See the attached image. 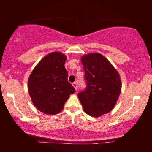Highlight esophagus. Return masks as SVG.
Masks as SVG:
<instances>
[{
  "label": "esophagus",
  "mask_w": 152,
  "mask_h": 152,
  "mask_svg": "<svg viewBox=\"0 0 152 152\" xmlns=\"http://www.w3.org/2000/svg\"><path fill=\"white\" fill-rule=\"evenodd\" d=\"M72 86L74 87V88L76 90L78 89V84H77L76 82H74V83H72Z\"/></svg>",
  "instance_id": "obj_1"
}]
</instances>
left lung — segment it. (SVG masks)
<instances>
[{"instance_id":"8db88e82","label":"left lung","mask_w":152,"mask_h":152,"mask_svg":"<svg viewBox=\"0 0 152 152\" xmlns=\"http://www.w3.org/2000/svg\"><path fill=\"white\" fill-rule=\"evenodd\" d=\"M85 72L86 87L78 94L84 110L98 117L110 112L121 91V82L117 71L100 53H89L81 58Z\"/></svg>"}]
</instances>
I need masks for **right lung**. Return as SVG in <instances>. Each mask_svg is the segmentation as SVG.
Segmentation results:
<instances>
[{"mask_svg": "<svg viewBox=\"0 0 152 152\" xmlns=\"http://www.w3.org/2000/svg\"><path fill=\"white\" fill-rule=\"evenodd\" d=\"M66 60V56L60 52L49 53L29 76L28 90L33 103L45 114L60 113L70 95L76 92L68 80Z\"/></svg>", "mask_w": 152, "mask_h": 152, "instance_id": "1", "label": "right lung"}]
</instances>
